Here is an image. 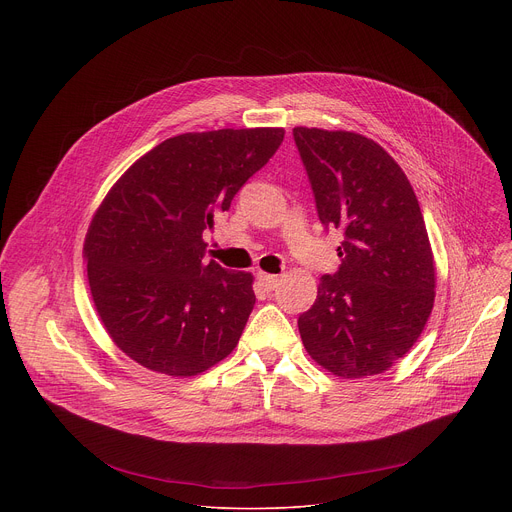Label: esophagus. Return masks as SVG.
<instances>
[{
    "label": "esophagus",
    "mask_w": 512,
    "mask_h": 512,
    "mask_svg": "<svg viewBox=\"0 0 512 512\" xmlns=\"http://www.w3.org/2000/svg\"><path fill=\"white\" fill-rule=\"evenodd\" d=\"M259 281H261V285L267 291H271V289H275L279 285V277L277 275H269V273H259Z\"/></svg>",
    "instance_id": "obj_1"
}]
</instances>
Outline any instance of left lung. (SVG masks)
Masks as SVG:
<instances>
[{
	"mask_svg": "<svg viewBox=\"0 0 512 512\" xmlns=\"http://www.w3.org/2000/svg\"><path fill=\"white\" fill-rule=\"evenodd\" d=\"M318 216L344 233L334 275L298 320L308 354L336 377L364 379L403 358L435 300V265L417 196L399 164L354 131L294 127Z\"/></svg>",
	"mask_w": 512,
	"mask_h": 512,
	"instance_id": "1",
	"label": "left lung"
}]
</instances>
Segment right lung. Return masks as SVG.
<instances>
[{"instance_id": "obj_1", "label": "right lung", "mask_w": 512, "mask_h": 512, "mask_svg": "<svg viewBox=\"0 0 512 512\" xmlns=\"http://www.w3.org/2000/svg\"><path fill=\"white\" fill-rule=\"evenodd\" d=\"M283 127L182 133L107 192L85 237L97 314L141 367L194 377L229 356L255 306L253 275L204 261L206 229L283 141Z\"/></svg>"}]
</instances>
